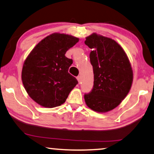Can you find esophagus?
Masks as SVG:
<instances>
[{
  "mask_svg": "<svg viewBox=\"0 0 154 154\" xmlns=\"http://www.w3.org/2000/svg\"><path fill=\"white\" fill-rule=\"evenodd\" d=\"M77 80H78V82H79V84L81 83V82H82V77H81V76H78V77H77Z\"/></svg>",
  "mask_w": 154,
  "mask_h": 154,
  "instance_id": "1",
  "label": "esophagus"
}]
</instances>
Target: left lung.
Masks as SVG:
<instances>
[{
    "instance_id": "1",
    "label": "left lung",
    "mask_w": 154,
    "mask_h": 154,
    "mask_svg": "<svg viewBox=\"0 0 154 154\" xmlns=\"http://www.w3.org/2000/svg\"><path fill=\"white\" fill-rule=\"evenodd\" d=\"M84 43L93 50L90 61L94 73L93 88L84 95L85 102L94 111H111L131 87L134 75L130 61L122 48L112 38L93 33Z\"/></svg>"
}]
</instances>
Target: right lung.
Here are the masks:
<instances>
[{
    "label": "right lung",
    "instance_id": "obj_1",
    "mask_svg": "<svg viewBox=\"0 0 154 154\" xmlns=\"http://www.w3.org/2000/svg\"><path fill=\"white\" fill-rule=\"evenodd\" d=\"M78 41L73 36L53 33L41 40L25 60L23 84L29 97L41 106H60L78 84L68 72L72 60L65 56Z\"/></svg>",
    "mask_w": 154,
    "mask_h": 154
}]
</instances>
